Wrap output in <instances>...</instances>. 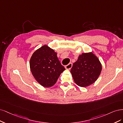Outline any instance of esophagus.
<instances>
[{
  "instance_id": "34e87169",
  "label": "esophagus",
  "mask_w": 123,
  "mask_h": 123,
  "mask_svg": "<svg viewBox=\"0 0 123 123\" xmlns=\"http://www.w3.org/2000/svg\"><path fill=\"white\" fill-rule=\"evenodd\" d=\"M73 66V64L72 63H69L68 65H67L65 66V68L67 69H70L72 68V67Z\"/></svg>"
}]
</instances>
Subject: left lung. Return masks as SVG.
I'll use <instances>...</instances> for the list:
<instances>
[{
    "label": "left lung",
    "instance_id": "1",
    "mask_svg": "<svg viewBox=\"0 0 123 123\" xmlns=\"http://www.w3.org/2000/svg\"><path fill=\"white\" fill-rule=\"evenodd\" d=\"M102 65L92 53H83L74 62L70 73L74 82L78 86H88L96 81L100 76Z\"/></svg>",
    "mask_w": 123,
    "mask_h": 123
}]
</instances>
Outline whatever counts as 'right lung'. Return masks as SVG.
<instances>
[{
    "instance_id": "add662e5",
    "label": "right lung",
    "mask_w": 123,
    "mask_h": 123,
    "mask_svg": "<svg viewBox=\"0 0 123 123\" xmlns=\"http://www.w3.org/2000/svg\"><path fill=\"white\" fill-rule=\"evenodd\" d=\"M57 55L53 49L45 45L36 50L30 59V68L34 77L45 87L53 86L65 70Z\"/></svg>"
}]
</instances>
